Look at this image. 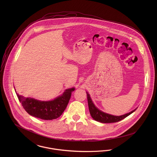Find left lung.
Masks as SVG:
<instances>
[{"instance_id":"obj_1","label":"left lung","mask_w":157,"mask_h":157,"mask_svg":"<svg viewBox=\"0 0 157 157\" xmlns=\"http://www.w3.org/2000/svg\"><path fill=\"white\" fill-rule=\"evenodd\" d=\"M86 94H87L90 114L94 120H95V121H97L98 122H101L103 123H111L118 122V121L125 118L129 115H131L132 113H133L136 109H136H135L134 110L132 111L131 112L127 113L126 114H124V115H122L120 116L113 115L111 114H109L108 113L103 112V111H100V109H98L94 104V103L90 97V95L88 94V92H86Z\"/></svg>"}]
</instances>
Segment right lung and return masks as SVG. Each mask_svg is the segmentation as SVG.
Segmentation results:
<instances>
[{
    "label": "right lung",
    "mask_w": 157,
    "mask_h": 157,
    "mask_svg": "<svg viewBox=\"0 0 157 157\" xmlns=\"http://www.w3.org/2000/svg\"><path fill=\"white\" fill-rule=\"evenodd\" d=\"M16 93L24 109L31 116L40 119L51 120L59 118L65 110L72 92L75 88L65 90L63 94L54 100L41 101L31 97H25Z\"/></svg>",
    "instance_id": "1"
}]
</instances>
